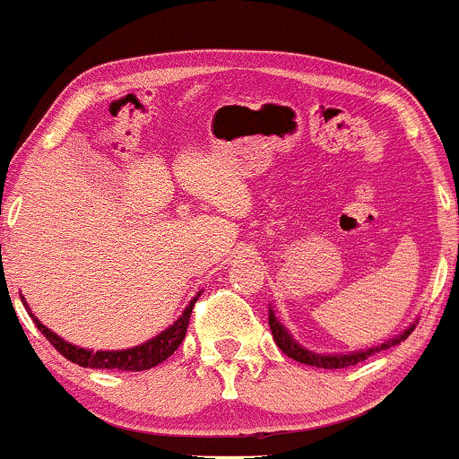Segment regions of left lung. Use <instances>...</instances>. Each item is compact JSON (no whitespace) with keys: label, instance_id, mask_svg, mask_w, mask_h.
Segmentation results:
<instances>
[{"label":"left lung","instance_id":"8db88e82","mask_svg":"<svg viewBox=\"0 0 459 459\" xmlns=\"http://www.w3.org/2000/svg\"><path fill=\"white\" fill-rule=\"evenodd\" d=\"M269 325H271V333H273V341L277 342V347L284 351L288 358L297 359V362L301 364H307V367H318V368H347V367H355L358 362H364V359H368L370 355L379 353V351H385V349L394 347V344H399L401 341H405V338L410 336L411 332H414V325H410L405 329L403 333H399V336H394L393 341L384 342V344H377V347H370V349H364V351H353V353H333V355H327V353H314L310 349L301 347L295 338L288 333V329L281 325L280 321H277L275 312L269 307Z\"/></svg>","mask_w":459,"mask_h":459}]
</instances>
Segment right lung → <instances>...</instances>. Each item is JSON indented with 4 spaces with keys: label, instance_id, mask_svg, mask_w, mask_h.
Instances as JSON below:
<instances>
[{
    "label": "right lung",
    "instance_id": "add662e5",
    "mask_svg": "<svg viewBox=\"0 0 459 459\" xmlns=\"http://www.w3.org/2000/svg\"><path fill=\"white\" fill-rule=\"evenodd\" d=\"M197 297L188 303L186 310L182 312V316H179L173 325H169L164 332L158 333V336H153L152 341L138 344V347H132V349H121V351H91V349H82V347H77V344L66 342L65 338L58 336V333H54L51 329L45 327L43 323H40L39 318L30 312V307L25 306V301H23V306H25V310L30 312V316L34 318L39 332H43L45 338H48V341L56 347V351L63 353L65 358L71 359L74 364H80V367H84V368L147 370V368L158 367V364L164 362L169 355H173L175 349H178L179 344H182L184 338H186L190 312H193V306H195V301H197Z\"/></svg>",
    "mask_w": 459,
    "mask_h": 459
}]
</instances>
